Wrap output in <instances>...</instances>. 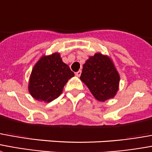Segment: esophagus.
<instances>
[{
	"label": "esophagus",
	"instance_id": "1",
	"mask_svg": "<svg viewBox=\"0 0 152 152\" xmlns=\"http://www.w3.org/2000/svg\"><path fill=\"white\" fill-rule=\"evenodd\" d=\"M80 75H81V71H80V70L78 71L77 72H76V76H78V77H79V76H80Z\"/></svg>",
	"mask_w": 152,
	"mask_h": 152
}]
</instances>
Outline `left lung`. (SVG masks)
I'll use <instances>...</instances> for the list:
<instances>
[{
  "instance_id": "obj_1",
  "label": "left lung",
  "mask_w": 152,
  "mask_h": 152,
  "mask_svg": "<svg viewBox=\"0 0 152 152\" xmlns=\"http://www.w3.org/2000/svg\"><path fill=\"white\" fill-rule=\"evenodd\" d=\"M80 78L99 102L113 98L118 90V72L112 59L101 53H96L86 60Z\"/></svg>"
}]
</instances>
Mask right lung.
<instances>
[{
    "label": "right lung",
    "instance_id": "add662e5",
    "mask_svg": "<svg viewBox=\"0 0 152 152\" xmlns=\"http://www.w3.org/2000/svg\"><path fill=\"white\" fill-rule=\"evenodd\" d=\"M73 76L74 73L62 61L59 53L43 56L34 66L28 89L36 100L50 102L61 94L64 85Z\"/></svg>",
    "mask_w": 152,
    "mask_h": 152
}]
</instances>
